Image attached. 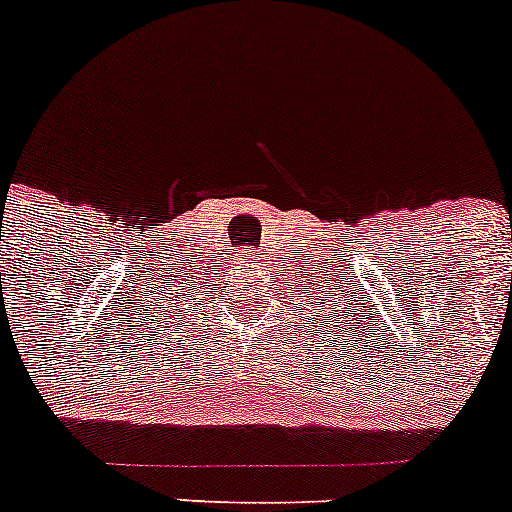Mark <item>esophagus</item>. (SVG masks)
<instances>
[{
    "instance_id": "1",
    "label": "esophagus",
    "mask_w": 512,
    "mask_h": 512,
    "mask_svg": "<svg viewBox=\"0 0 512 512\" xmlns=\"http://www.w3.org/2000/svg\"><path fill=\"white\" fill-rule=\"evenodd\" d=\"M257 257H260V252L257 250H247V255H245V267H257Z\"/></svg>"
}]
</instances>
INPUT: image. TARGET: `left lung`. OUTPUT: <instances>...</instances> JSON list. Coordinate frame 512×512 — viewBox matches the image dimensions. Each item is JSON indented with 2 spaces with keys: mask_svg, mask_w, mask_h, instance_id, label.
<instances>
[{
  "mask_svg": "<svg viewBox=\"0 0 512 512\" xmlns=\"http://www.w3.org/2000/svg\"><path fill=\"white\" fill-rule=\"evenodd\" d=\"M342 295H345V292H342ZM332 305H337V297H335V302H332ZM322 310H325V302H322ZM335 315H337V310H335Z\"/></svg>",
  "mask_w": 512,
  "mask_h": 512,
  "instance_id": "obj_1",
  "label": "left lung"
}]
</instances>
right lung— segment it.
I'll return each instance as SVG.
<instances>
[{
    "mask_svg": "<svg viewBox=\"0 0 512 512\" xmlns=\"http://www.w3.org/2000/svg\"><path fill=\"white\" fill-rule=\"evenodd\" d=\"M187 282H175L170 285L167 282L162 290H157L155 295L147 300V312H150L152 320L160 322H172V320H182V310H185L187 302Z\"/></svg>",
    "mask_w": 512,
    "mask_h": 512,
    "instance_id": "right-lung-1",
    "label": "right lung"
}]
</instances>
